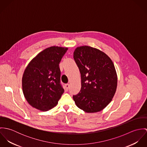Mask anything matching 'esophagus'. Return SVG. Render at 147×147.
Returning <instances> with one entry per match:
<instances>
[{
	"label": "esophagus",
	"instance_id": "34e87169",
	"mask_svg": "<svg viewBox=\"0 0 147 147\" xmlns=\"http://www.w3.org/2000/svg\"><path fill=\"white\" fill-rule=\"evenodd\" d=\"M69 88V84H67L65 85V90L66 91H68V90Z\"/></svg>",
	"mask_w": 147,
	"mask_h": 147
}]
</instances>
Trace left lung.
<instances>
[{
	"label": "left lung",
	"instance_id": "obj_1",
	"mask_svg": "<svg viewBox=\"0 0 147 147\" xmlns=\"http://www.w3.org/2000/svg\"><path fill=\"white\" fill-rule=\"evenodd\" d=\"M74 58L82 79L80 91L73 96L76 105L86 113L103 110L112 100L117 86L112 61L104 52L88 46L77 47Z\"/></svg>",
	"mask_w": 147,
	"mask_h": 147
}]
</instances>
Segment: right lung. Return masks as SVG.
I'll return each instance as SVG.
<instances>
[{
  "label": "right lung",
  "mask_w": 147,
  "mask_h": 147,
  "mask_svg": "<svg viewBox=\"0 0 147 147\" xmlns=\"http://www.w3.org/2000/svg\"><path fill=\"white\" fill-rule=\"evenodd\" d=\"M67 47L51 46L40 53L25 69L22 92L28 102L41 111L57 105L64 92L59 63Z\"/></svg>",
  "instance_id": "obj_1"
}]
</instances>
